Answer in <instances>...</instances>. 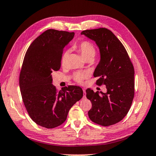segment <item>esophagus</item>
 Masks as SVG:
<instances>
[{
  "mask_svg": "<svg viewBox=\"0 0 156 156\" xmlns=\"http://www.w3.org/2000/svg\"><path fill=\"white\" fill-rule=\"evenodd\" d=\"M83 93H84V96H83V98H86V91H85V89H83Z\"/></svg>",
  "mask_w": 156,
  "mask_h": 156,
  "instance_id": "34e87169",
  "label": "esophagus"
}]
</instances>
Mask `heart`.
<instances>
[{
    "instance_id": "heart-1",
    "label": "heart",
    "mask_w": 156,
    "mask_h": 156,
    "mask_svg": "<svg viewBox=\"0 0 156 156\" xmlns=\"http://www.w3.org/2000/svg\"><path fill=\"white\" fill-rule=\"evenodd\" d=\"M76 50L80 53L83 58L85 60L87 59H94L96 54V50L94 44L87 41H82L78 45L75 47ZM69 51H66L63 53L61 56V64L64 65L67 60ZM89 73L87 72H78L73 74V79L78 83H83V82L87 78Z\"/></svg>"
}]
</instances>
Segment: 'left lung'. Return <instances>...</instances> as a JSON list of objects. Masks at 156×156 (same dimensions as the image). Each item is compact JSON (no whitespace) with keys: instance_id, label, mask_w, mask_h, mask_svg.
<instances>
[{"instance_id":"8db88e82","label":"left lung","mask_w":156,"mask_h":156,"mask_svg":"<svg viewBox=\"0 0 156 156\" xmlns=\"http://www.w3.org/2000/svg\"><path fill=\"white\" fill-rule=\"evenodd\" d=\"M96 42L100 60L94 76L98 77L97 85L105 84L106 93L86 90L92 104L88 115L98 125L110 126L122 120L130 109L134 97V68L125 47L112 31L106 28L81 32Z\"/></svg>"}]
</instances>
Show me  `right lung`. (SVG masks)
I'll use <instances>...</instances> for the list:
<instances>
[{"instance_id":"obj_1","label":"right lung","mask_w":156,"mask_h":156,"mask_svg":"<svg viewBox=\"0 0 156 156\" xmlns=\"http://www.w3.org/2000/svg\"><path fill=\"white\" fill-rule=\"evenodd\" d=\"M74 32L47 30L30 44L21 68L19 85L29 115L47 129L57 127L67 119L69 109L83 96L78 86L69 85L57 91L52 84L53 72L61 65L63 49Z\"/></svg>"}]
</instances>
